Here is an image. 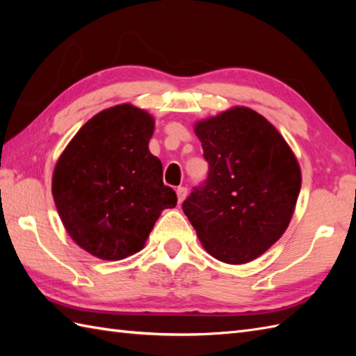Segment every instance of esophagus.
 Instances as JSON below:
<instances>
[{"label":"esophagus","mask_w":356,"mask_h":356,"mask_svg":"<svg viewBox=\"0 0 356 356\" xmlns=\"http://www.w3.org/2000/svg\"><path fill=\"white\" fill-rule=\"evenodd\" d=\"M176 193H177V199H179V203H182L184 200H185V197H186V193H188V190L185 186H179L177 190H176Z\"/></svg>","instance_id":"1"}]
</instances>
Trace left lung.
<instances>
[{
  "label": "left lung",
  "instance_id": "left-lung-1",
  "mask_svg": "<svg viewBox=\"0 0 356 356\" xmlns=\"http://www.w3.org/2000/svg\"><path fill=\"white\" fill-rule=\"evenodd\" d=\"M209 163L184 213L214 259L245 264L283 236L301 188L293 151L266 118L232 107L194 125Z\"/></svg>",
  "mask_w": 356,
  "mask_h": 356
}]
</instances>
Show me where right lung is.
<instances>
[{
	"label": "right lung",
	"mask_w": 356,
	"mask_h": 356,
	"mask_svg": "<svg viewBox=\"0 0 356 356\" xmlns=\"http://www.w3.org/2000/svg\"><path fill=\"white\" fill-rule=\"evenodd\" d=\"M153 131L148 111L115 105L87 120L55 165L51 194L64 228L97 259L139 252L162 211L177 205L148 149Z\"/></svg>",
	"instance_id": "right-lung-1"
}]
</instances>
